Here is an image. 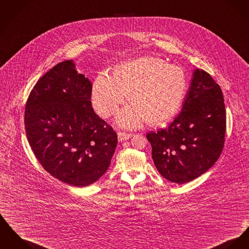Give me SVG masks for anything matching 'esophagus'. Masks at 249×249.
<instances>
[{"label": "esophagus", "mask_w": 249, "mask_h": 249, "mask_svg": "<svg viewBox=\"0 0 249 249\" xmlns=\"http://www.w3.org/2000/svg\"><path fill=\"white\" fill-rule=\"evenodd\" d=\"M132 134L125 132H118V140L119 142H124V141H127L129 140V138H131Z\"/></svg>", "instance_id": "34e87169"}]
</instances>
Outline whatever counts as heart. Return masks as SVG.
<instances>
[{
    "mask_svg": "<svg viewBox=\"0 0 249 249\" xmlns=\"http://www.w3.org/2000/svg\"><path fill=\"white\" fill-rule=\"evenodd\" d=\"M186 90L182 69L159 57L142 56L117 66L113 77L100 73L92 85L91 102L100 116L107 118L129 94L133 105L118 113L116 124L134 129L147 121L157 125L173 119L182 106Z\"/></svg>",
    "mask_w": 249,
    "mask_h": 249,
    "instance_id": "obj_1",
    "label": "heart"
}]
</instances>
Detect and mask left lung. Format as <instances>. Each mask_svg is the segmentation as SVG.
<instances>
[{"label": "left lung", "instance_id": "8db88e82", "mask_svg": "<svg viewBox=\"0 0 249 249\" xmlns=\"http://www.w3.org/2000/svg\"><path fill=\"white\" fill-rule=\"evenodd\" d=\"M226 108L220 86L204 70H194L180 113L166 128L149 132L152 159L171 182L197 178L215 163L225 142Z\"/></svg>", "mask_w": 249, "mask_h": 249}]
</instances>
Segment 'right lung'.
<instances>
[{
	"instance_id": "add662e5",
	"label": "right lung",
	"mask_w": 249,
	"mask_h": 249,
	"mask_svg": "<svg viewBox=\"0 0 249 249\" xmlns=\"http://www.w3.org/2000/svg\"><path fill=\"white\" fill-rule=\"evenodd\" d=\"M91 89L73 60H66L38 79L25 106L36 158L53 178L74 187L103 177L116 148V132L91 107Z\"/></svg>"
}]
</instances>
